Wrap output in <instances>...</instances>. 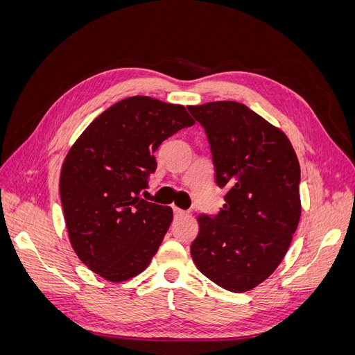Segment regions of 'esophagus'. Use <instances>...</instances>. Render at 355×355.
Wrapping results in <instances>:
<instances>
[{"label": "esophagus", "instance_id": "obj_1", "mask_svg": "<svg viewBox=\"0 0 355 355\" xmlns=\"http://www.w3.org/2000/svg\"><path fill=\"white\" fill-rule=\"evenodd\" d=\"M173 211H175L176 216H182V214H185V211H184V210L179 209V207H176V206H173Z\"/></svg>", "mask_w": 355, "mask_h": 355}]
</instances>
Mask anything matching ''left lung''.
<instances>
[{
    "label": "left lung",
    "mask_w": 355,
    "mask_h": 355,
    "mask_svg": "<svg viewBox=\"0 0 355 355\" xmlns=\"http://www.w3.org/2000/svg\"><path fill=\"white\" fill-rule=\"evenodd\" d=\"M206 130L216 184L227 188L216 216L200 214L192 261L213 283L243 293L286 256L300 218V167L287 136L245 105L188 106Z\"/></svg>",
    "instance_id": "8db88e82"
}]
</instances>
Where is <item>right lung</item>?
I'll return each instance as SVG.
<instances>
[{"label": "right lung", "instance_id": "right-lung-1", "mask_svg": "<svg viewBox=\"0 0 355 355\" xmlns=\"http://www.w3.org/2000/svg\"><path fill=\"white\" fill-rule=\"evenodd\" d=\"M194 123L185 106L133 96L94 118L71 146L59 182L69 241L105 280L141 274L157 253L173 210L141 192L161 142Z\"/></svg>", "mask_w": 355, "mask_h": 355}]
</instances>
